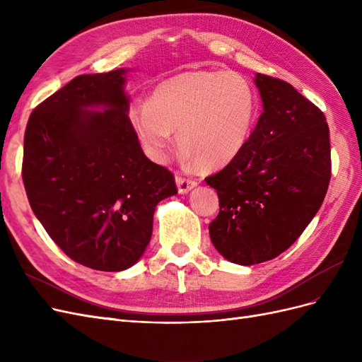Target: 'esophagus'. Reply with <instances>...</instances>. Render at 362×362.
I'll return each mask as SVG.
<instances>
[{
    "label": "esophagus",
    "instance_id": "1",
    "mask_svg": "<svg viewBox=\"0 0 362 362\" xmlns=\"http://www.w3.org/2000/svg\"><path fill=\"white\" fill-rule=\"evenodd\" d=\"M175 181H177V187H178V192L181 194L189 193L192 189H194L196 185H198V182H196L194 180L181 177V175H177V178H175Z\"/></svg>",
    "mask_w": 362,
    "mask_h": 362
}]
</instances>
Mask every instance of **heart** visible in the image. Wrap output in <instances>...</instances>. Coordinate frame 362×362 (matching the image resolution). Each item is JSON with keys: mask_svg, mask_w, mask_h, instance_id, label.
I'll return each mask as SVG.
<instances>
[{"mask_svg": "<svg viewBox=\"0 0 362 362\" xmlns=\"http://www.w3.org/2000/svg\"><path fill=\"white\" fill-rule=\"evenodd\" d=\"M257 113L249 81L233 71H187L160 81L128 116L146 154L163 161L173 133L184 160L204 169L231 163L247 144Z\"/></svg>", "mask_w": 362, "mask_h": 362, "instance_id": "heart-1", "label": "heart"}]
</instances>
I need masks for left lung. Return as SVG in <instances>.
<instances>
[{
	"label": "left lung",
	"mask_w": 362,
	"mask_h": 362,
	"mask_svg": "<svg viewBox=\"0 0 362 362\" xmlns=\"http://www.w3.org/2000/svg\"><path fill=\"white\" fill-rule=\"evenodd\" d=\"M262 113L245 149L205 178L217 192L208 226L218 254L240 266L276 258L319 211L331 180L325 115L290 83L255 74Z\"/></svg>",
	"instance_id": "8db88e82"
}]
</instances>
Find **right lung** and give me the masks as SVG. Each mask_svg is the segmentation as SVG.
Masks as SVG:
<instances>
[{
	"label": "right lung",
	"instance_id": "right-lung-1",
	"mask_svg": "<svg viewBox=\"0 0 362 362\" xmlns=\"http://www.w3.org/2000/svg\"><path fill=\"white\" fill-rule=\"evenodd\" d=\"M129 69L74 78L30 115L23 180L48 235L80 264L127 270L144 255L173 175L140 148L128 117Z\"/></svg>",
	"mask_w": 362,
	"mask_h": 362
}]
</instances>
